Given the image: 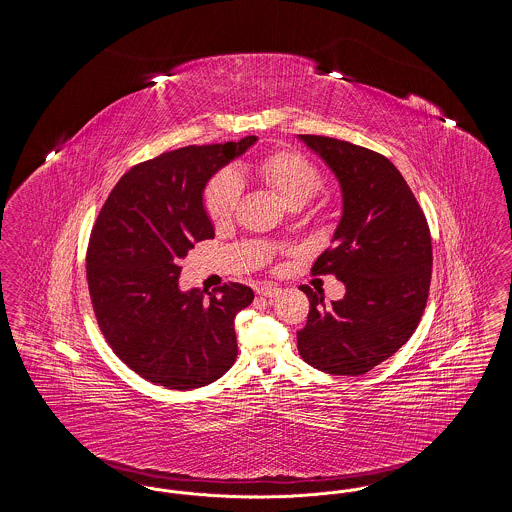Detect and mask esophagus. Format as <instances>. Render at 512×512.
Segmentation results:
<instances>
[{"instance_id":"esophagus-1","label":"esophagus","mask_w":512,"mask_h":512,"mask_svg":"<svg viewBox=\"0 0 512 512\" xmlns=\"http://www.w3.org/2000/svg\"><path fill=\"white\" fill-rule=\"evenodd\" d=\"M280 292H282V290H280L278 286H272V284H263V286H259V290H257V293H259L261 297H268V299L278 297Z\"/></svg>"}]
</instances>
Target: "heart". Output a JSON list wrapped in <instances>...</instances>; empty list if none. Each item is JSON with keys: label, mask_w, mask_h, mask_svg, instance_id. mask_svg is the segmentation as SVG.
I'll return each instance as SVG.
<instances>
[{"label": "heart", "mask_w": 512, "mask_h": 512, "mask_svg": "<svg viewBox=\"0 0 512 512\" xmlns=\"http://www.w3.org/2000/svg\"><path fill=\"white\" fill-rule=\"evenodd\" d=\"M251 172L265 182L288 207L303 205L317 194L322 176L315 163L292 149H278L251 165ZM242 194V182L232 172L215 176L203 190V207L213 222L230 219Z\"/></svg>", "instance_id": "b5f03b06"}]
</instances>
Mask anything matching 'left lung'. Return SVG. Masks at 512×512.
Masks as SVG:
<instances>
[{
  "label": "left lung",
  "mask_w": 512,
  "mask_h": 512,
  "mask_svg": "<svg viewBox=\"0 0 512 512\" xmlns=\"http://www.w3.org/2000/svg\"><path fill=\"white\" fill-rule=\"evenodd\" d=\"M340 182L343 211L328 247L311 268L334 274L345 295L301 286L311 301L297 349L305 363L359 376L384 363L413 336L432 278V238L409 184L384 155L336 138L299 134Z\"/></svg>",
  "instance_id": "8db88e82"
}]
</instances>
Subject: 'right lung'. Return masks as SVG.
I'll list each match as a JSON object with an SVG mask.
<instances>
[{
  "label": "right lung",
  "mask_w": 512,
  "mask_h": 512,
  "mask_svg": "<svg viewBox=\"0 0 512 512\" xmlns=\"http://www.w3.org/2000/svg\"><path fill=\"white\" fill-rule=\"evenodd\" d=\"M257 142L180 147L122 176L92 228L86 278L99 328L136 374L169 390L207 386L234 365V318L253 290L178 288L180 259L215 238L203 207L211 176Z\"/></svg>",
  "instance_id": "add662e5"
}]
</instances>
